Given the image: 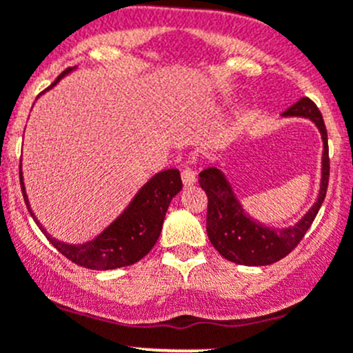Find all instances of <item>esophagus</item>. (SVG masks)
<instances>
[{
  "instance_id": "esophagus-1",
  "label": "esophagus",
  "mask_w": 353,
  "mask_h": 353,
  "mask_svg": "<svg viewBox=\"0 0 353 353\" xmlns=\"http://www.w3.org/2000/svg\"><path fill=\"white\" fill-rule=\"evenodd\" d=\"M181 179H183L184 186H193L196 183V172L191 167H184L183 172H181Z\"/></svg>"
}]
</instances>
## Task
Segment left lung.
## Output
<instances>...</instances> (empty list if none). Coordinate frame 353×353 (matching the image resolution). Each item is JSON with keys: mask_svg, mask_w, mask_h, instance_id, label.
I'll list each match as a JSON object with an SVG mask.
<instances>
[{"mask_svg": "<svg viewBox=\"0 0 353 353\" xmlns=\"http://www.w3.org/2000/svg\"><path fill=\"white\" fill-rule=\"evenodd\" d=\"M283 117L310 119L319 129L324 145L319 196L295 225L278 229L253 221L243 210L241 203L221 169L208 167L200 172L198 183L208 196V239L224 259L239 265H269L285 259L302 241L326 198L327 181H330V150H327L326 125L319 108L309 98H300L293 107L283 112Z\"/></svg>", "mask_w": 353, "mask_h": 353, "instance_id": "obj_1", "label": "left lung"}]
</instances>
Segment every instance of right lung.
Returning <instances> with one entry per match:
<instances>
[{
  "label": "right lung",
  "instance_id": "right-lung-1",
  "mask_svg": "<svg viewBox=\"0 0 353 353\" xmlns=\"http://www.w3.org/2000/svg\"><path fill=\"white\" fill-rule=\"evenodd\" d=\"M74 68H67L65 72H61L57 81L50 88H46V91L51 90L61 77H65ZM20 186H22L23 200H26L30 215L39 225L41 231L50 239L51 245L61 255H65L81 268L93 269V271H108V269L132 265L145 255H148V252L155 246L157 239H159L160 231H162L163 219H165V212L170 201L183 190V181H181L177 169H167L155 174L136 193L128 208L107 229H103V232H100L91 241L82 243V245L58 241L53 236L48 234L46 229L41 225V222L30 210L29 198H27L26 186H23L22 167H20Z\"/></svg>",
  "mask_w": 353,
  "mask_h": 353
}]
</instances>
